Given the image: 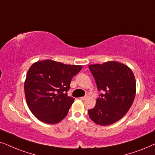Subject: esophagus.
<instances>
[{"label":"esophagus","instance_id":"obj_1","mask_svg":"<svg viewBox=\"0 0 155 155\" xmlns=\"http://www.w3.org/2000/svg\"><path fill=\"white\" fill-rule=\"evenodd\" d=\"M87 98V96H84V97H80V99H81V100H82V101H84V100H85V99H86Z\"/></svg>","mask_w":155,"mask_h":155}]
</instances>
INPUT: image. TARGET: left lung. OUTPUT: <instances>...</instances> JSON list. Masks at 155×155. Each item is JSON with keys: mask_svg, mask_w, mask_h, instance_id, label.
Listing matches in <instances>:
<instances>
[{"mask_svg": "<svg viewBox=\"0 0 155 155\" xmlns=\"http://www.w3.org/2000/svg\"><path fill=\"white\" fill-rule=\"evenodd\" d=\"M97 88L104 93L96 100L88 115L97 125H109L126 114L136 94V81L130 68L118 61L88 65Z\"/></svg>", "mask_w": 155, "mask_h": 155, "instance_id": "left-lung-1", "label": "left lung"}]
</instances>
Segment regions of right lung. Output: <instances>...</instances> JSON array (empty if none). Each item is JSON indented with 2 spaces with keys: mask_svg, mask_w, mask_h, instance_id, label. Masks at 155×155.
Here are the masks:
<instances>
[{
  "mask_svg": "<svg viewBox=\"0 0 155 155\" xmlns=\"http://www.w3.org/2000/svg\"><path fill=\"white\" fill-rule=\"evenodd\" d=\"M82 69L51 59L35 62L24 83L27 104L39 120L56 124L67 116L74 98L67 96L70 83Z\"/></svg>",
  "mask_w": 155,
  "mask_h": 155,
  "instance_id": "add662e5",
  "label": "right lung"
}]
</instances>
